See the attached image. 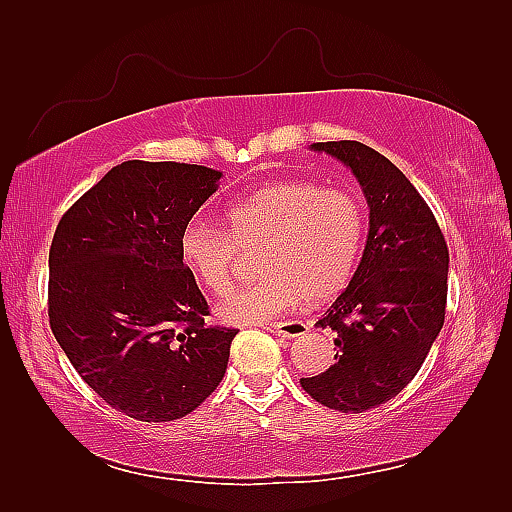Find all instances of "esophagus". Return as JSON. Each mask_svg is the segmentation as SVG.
<instances>
[{"label":"esophagus","mask_w":512,"mask_h":512,"mask_svg":"<svg viewBox=\"0 0 512 512\" xmlns=\"http://www.w3.org/2000/svg\"><path fill=\"white\" fill-rule=\"evenodd\" d=\"M269 333L277 335V337H284V339H294V337H301L307 333V324L299 322V320H286V322H277L267 327Z\"/></svg>","instance_id":"1"}]
</instances>
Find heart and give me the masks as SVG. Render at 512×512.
<instances>
[{"instance_id": "1", "label": "heart", "mask_w": 512, "mask_h": 512, "mask_svg": "<svg viewBox=\"0 0 512 512\" xmlns=\"http://www.w3.org/2000/svg\"><path fill=\"white\" fill-rule=\"evenodd\" d=\"M365 207L348 190L314 179H277L224 207V226L194 218L179 235V258L196 284L222 297L232 286L237 247L262 245V280L237 290L215 314L228 324H265L342 292L359 267Z\"/></svg>"}]
</instances>
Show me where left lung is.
Instances as JSON below:
<instances>
[{
	"mask_svg": "<svg viewBox=\"0 0 512 512\" xmlns=\"http://www.w3.org/2000/svg\"><path fill=\"white\" fill-rule=\"evenodd\" d=\"M352 170L369 207L363 258L318 320L335 331V363L301 386L318 404L365 412L418 374L444 324L448 247L431 209L401 170L356 141L314 143Z\"/></svg>",
	"mask_w": 512,
	"mask_h": 512,
	"instance_id": "1",
	"label": "left lung"
}]
</instances>
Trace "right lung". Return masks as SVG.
I'll return each instance as SVG.
<instances>
[{"instance_id":"add662e5","label":"right lung","mask_w":512,"mask_h":512,"mask_svg":"<svg viewBox=\"0 0 512 512\" xmlns=\"http://www.w3.org/2000/svg\"><path fill=\"white\" fill-rule=\"evenodd\" d=\"M198 164L128 160L59 220L49 252V318L61 350L108 406L166 423L196 410L226 374L237 329L179 258V235L220 188Z\"/></svg>"}]
</instances>
